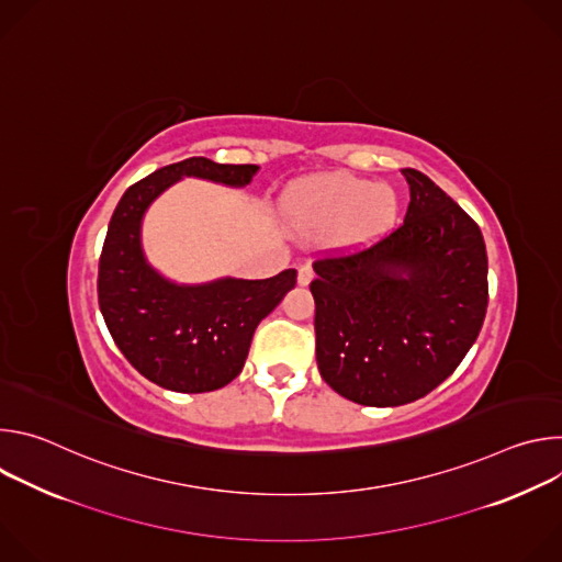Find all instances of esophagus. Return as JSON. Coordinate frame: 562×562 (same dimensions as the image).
I'll return each instance as SVG.
<instances>
[{
    "label": "esophagus",
    "instance_id": "34e87169",
    "mask_svg": "<svg viewBox=\"0 0 562 562\" xmlns=\"http://www.w3.org/2000/svg\"><path fill=\"white\" fill-rule=\"evenodd\" d=\"M311 280H313V269H311L308 265L300 267V269H297V284H300V286H308Z\"/></svg>",
    "mask_w": 562,
    "mask_h": 562
}]
</instances>
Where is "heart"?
Masks as SVG:
<instances>
[{"instance_id":"heart-1","label":"heart","mask_w":562,"mask_h":562,"mask_svg":"<svg viewBox=\"0 0 562 562\" xmlns=\"http://www.w3.org/2000/svg\"><path fill=\"white\" fill-rule=\"evenodd\" d=\"M282 204L295 226L313 233L331 231V243L345 251L373 245L400 215V198L391 187L345 171L293 184Z\"/></svg>"}]
</instances>
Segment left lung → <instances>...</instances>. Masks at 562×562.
Returning a JSON list of instances; mask_svg holds the SVG:
<instances>
[{
    "mask_svg": "<svg viewBox=\"0 0 562 562\" xmlns=\"http://www.w3.org/2000/svg\"><path fill=\"white\" fill-rule=\"evenodd\" d=\"M403 176L405 224L360 254L313 262L308 286L319 375L364 407H400L434 391L487 313L483 233L425 173Z\"/></svg>",
    "mask_w": 562,
    "mask_h": 562,
    "instance_id": "obj_1",
    "label": "left lung"
}]
</instances>
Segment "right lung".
<instances>
[{
    "instance_id": "obj_1",
    "label": "right lung",
    "mask_w": 562,
    "mask_h": 562,
    "mask_svg": "<svg viewBox=\"0 0 562 562\" xmlns=\"http://www.w3.org/2000/svg\"><path fill=\"white\" fill-rule=\"evenodd\" d=\"M258 169L189 157L128 187L113 211L100 258V308L124 358L159 386L204 393L237 378L256 327L295 286L297 271L286 269L267 280L220 278L178 284L153 269L144 256V213L182 178L243 189Z\"/></svg>"
}]
</instances>
